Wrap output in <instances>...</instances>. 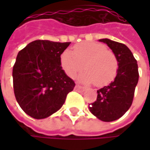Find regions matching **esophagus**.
<instances>
[{
  "mask_svg": "<svg viewBox=\"0 0 150 150\" xmlns=\"http://www.w3.org/2000/svg\"><path fill=\"white\" fill-rule=\"evenodd\" d=\"M75 89H76V90H84L85 88H84L83 87H82V86H79V85H76V86H75Z\"/></svg>",
  "mask_w": 150,
  "mask_h": 150,
  "instance_id": "obj_1",
  "label": "esophagus"
}]
</instances>
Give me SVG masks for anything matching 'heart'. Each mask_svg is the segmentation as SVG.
Wrapping results in <instances>:
<instances>
[{
	"mask_svg": "<svg viewBox=\"0 0 150 150\" xmlns=\"http://www.w3.org/2000/svg\"><path fill=\"white\" fill-rule=\"evenodd\" d=\"M61 65L66 73L74 78L83 67L86 72L79 76L84 83H94L98 87L111 83L117 75L118 62L116 55L107 49L105 45L98 42H83L74 50H64L60 57Z\"/></svg>",
	"mask_w": 150,
	"mask_h": 150,
	"instance_id": "obj_1",
	"label": "heart"
}]
</instances>
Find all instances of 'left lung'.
<instances>
[{"label":"left lung","mask_w":150,"mask_h":150,"mask_svg":"<svg viewBox=\"0 0 150 150\" xmlns=\"http://www.w3.org/2000/svg\"><path fill=\"white\" fill-rule=\"evenodd\" d=\"M99 42L106 43L116 55L118 68L111 83L97 91V100L90 104L89 111L102 121L112 122L121 118L133 103L139 81L138 64L126 45L108 38Z\"/></svg>","instance_id":"obj_1"}]
</instances>
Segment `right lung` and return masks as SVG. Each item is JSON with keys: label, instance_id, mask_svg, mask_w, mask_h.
I'll list each match as a JSON object with an SVG mask.
<instances>
[{"label": "right lung", "instance_id": "add662e5", "mask_svg": "<svg viewBox=\"0 0 150 150\" xmlns=\"http://www.w3.org/2000/svg\"><path fill=\"white\" fill-rule=\"evenodd\" d=\"M70 43L37 40L18 52L12 71L15 97L32 118H47L58 111L74 88L60 62Z\"/></svg>", "mask_w": 150, "mask_h": 150}]
</instances>
